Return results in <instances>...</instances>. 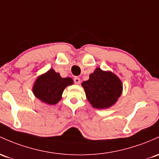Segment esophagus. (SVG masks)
<instances>
[{"mask_svg":"<svg viewBox=\"0 0 159 159\" xmlns=\"http://www.w3.org/2000/svg\"><path fill=\"white\" fill-rule=\"evenodd\" d=\"M74 81L76 84H79L80 82H81V79H80L78 77H75V78H74Z\"/></svg>","mask_w":159,"mask_h":159,"instance_id":"esophagus-1","label":"esophagus"}]
</instances>
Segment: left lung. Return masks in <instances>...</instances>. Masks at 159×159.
I'll return each instance as SVG.
<instances>
[{"mask_svg": "<svg viewBox=\"0 0 159 159\" xmlns=\"http://www.w3.org/2000/svg\"><path fill=\"white\" fill-rule=\"evenodd\" d=\"M81 86L92 107L98 109H108L115 105L123 91L120 78L111 71H103L100 68H97Z\"/></svg>", "mask_w": 159, "mask_h": 159, "instance_id": "left-lung-1", "label": "left lung"}]
</instances>
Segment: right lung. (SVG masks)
<instances>
[{"label": "right lung", "instance_id": "obj_1", "mask_svg": "<svg viewBox=\"0 0 159 159\" xmlns=\"http://www.w3.org/2000/svg\"><path fill=\"white\" fill-rule=\"evenodd\" d=\"M74 84L72 78H62L60 73L50 69L36 78L32 87L34 97L49 105H55L62 99L66 87Z\"/></svg>", "mask_w": 159, "mask_h": 159}]
</instances>
